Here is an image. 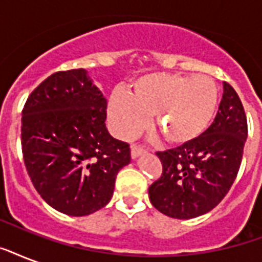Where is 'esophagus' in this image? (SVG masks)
Masks as SVG:
<instances>
[{
  "mask_svg": "<svg viewBox=\"0 0 262 262\" xmlns=\"http://www.w3.org/2000/svg\"><path fill=\"white\" fill-rule=\"evenodd\" d=\"M144 149L143 148H140L139 145H136V144H133L130 147V155H132V159H137L139 156H141L144 154Z\"/></svg>",
  "mask_w": 262,
  "mask_h": 262,
  "instance_id": "1",
  "label": "esophagus"
}]
</instances>
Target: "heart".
Returning <instances> with one entry per match:
<instances>
[{
  "instance_id": "heart-1",
  "label": "heart",
  "mask_w": 262,
  "mask_h": 262,
  "mask_svg": "<svg viewBox=\"0 0 262 262\" xmlns=\"http://www.w3.org/2000/svg\"><path fill=\"white\" fill-rule=\"evenodd\" d=\"M219 91L211 77L151 73L136 80L130 94L114 91L107 114L115 135L130 139L154 117L156 129L175 144L193 141L211 125Z\"/></svg>"
}]
</instances>
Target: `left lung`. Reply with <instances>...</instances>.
Returning <instances> with one entry per match:
<instances>
[{
    "instance_id": "1",
    "label": "left lung",
    "mask_w": 262,
    "mask_h": 262,
    "mask_svg": "<svg viewBox=\"0 0 262 262\" xmlns=\"http://www.w3.org/2000/svg\"><path fill=\"white\" fill-rule=\"evenodd\" d=\"M248 122L235 90L223 83V98L212 125L181 147L158 152L163 174L148 189L152 205L174 219L212 211L239 171Z\"/></svg>"
}]
</instances>
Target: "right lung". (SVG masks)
I'll return each mask as SVG.
<instances>
[{
	"label": "right lung",
	"mask_w": 262,
	"mask_h": 262,
	"mask_svg": "<svg viewBox=\"0 0 262 262\" xmlns=\"http://www.w3.org/2000/svg\"><path fill=\"white\" fill-rule=\"evenodd\" d=\"M107 100L85 69L57 72L27 99L24 163L35 189L57 211L87 216L110 203L130 148L106 127Z\"/></svg>",
	"instance_id": "right-lung-1"
}]
</instances>
